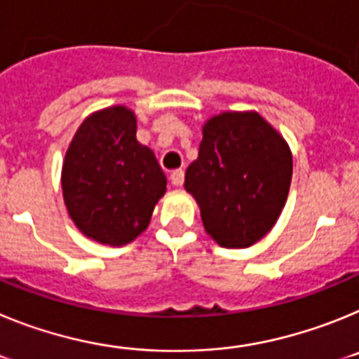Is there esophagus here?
Returning <instances> with one entry per match:
<instances>
[{
	"mask_svg": "<svg viewBox=\"0 0 359 359\" xmlns=\"http://www.w3.org/2000/svg\"><path fill=\"white\" fill-rule=\"evenodd\" d=\"M183 182H185V172H183L182 169L174 170V172L170 174V183H172L174 187H182Z\"/></svg>",
	"mask_w": 359,
	"mask_h": 359,
	"instance_id": "1",
	"label": "esophagus"
}]
</instances>
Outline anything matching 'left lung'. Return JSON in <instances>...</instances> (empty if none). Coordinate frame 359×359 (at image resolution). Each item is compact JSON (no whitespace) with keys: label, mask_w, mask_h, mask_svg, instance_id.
Returning <instances> with one entry per match:
<instances>
[{"label":"left lung","mask_w":359,"mask_h":359,"mask_svg":"<svg viewBox=\"0 0 359 359\" xmlns=\"http://www.w3.org/2000/svg\"><path fill=\"white\" fill-rule=\"evenodd\" d=\"M201 131L185 190L219 246L250 248L275 226L286 205L293 176L290 145L257 111H223Z\"/></svg>","instance_id":"8db88e82"}]
</instances>
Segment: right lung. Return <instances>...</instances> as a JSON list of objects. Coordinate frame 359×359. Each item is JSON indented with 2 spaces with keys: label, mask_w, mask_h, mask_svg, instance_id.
I'll use <instances>...</instances> for the list:
<instances>
[{
  "label": "right lung",
  "mask_w": 359,
  "mask_h": 359,
  "mask_svg": "<svg viewBox=\"0 0 359 359\" xmlns=\"http://www.w3.org/2000/svg\"><path fill=\"white\" fill-rule=\"evenodd\" d=\"M62 198L75 226L107 246L147 230L167 177L154 152L136 140V115L111 106L86 116L73 135L61 172Z\"/></svg>",
  "instance_id": "add662e5"
}]
</instances>
